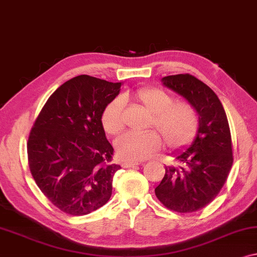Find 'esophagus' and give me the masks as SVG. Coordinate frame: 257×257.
Listing matches in <instances>:
<instances>
[{
    "instance_id": "34e87169",
    "label": "esophagus",
    "mask_w": 257,
    "mask_h": 257,
    "mask_svg": "<svg viewBox=\"0 0 257 257\" xmlns=\"http://www.w3.org/2000/svg\"><path fill=\"white\" fill-rule=\"evenodd\" d=\"M137 165H140V163H137V162H124V163L121 164V166L124 167V168L135 167V166H137Z\"/></svg>"
}]
</instances>
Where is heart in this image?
Listing matches in <instances>:
<instances>
[{"instance_id": "obj_1", "label": "heart", "mask_w": 257, "mask_h": 257, "mask_svg": "<svg viewBox=\"0 0 257 257\" xmlns=\"http://www.w3.org/2000/svg\"><path fill=\"white\" fill-rule=\"evenodd\" d=\"M136 100L151 114L149 125L155 127L162 135L166 147L173 150L190 144L198 129L196 110L188 102H173L166 92L153 87L141 89L135 93ZM124 102L116 98L105 107L101 123L108 135H117L124 128ZM162 141L156 132L143 134L127 133L115 142L116 155L125 162H140L147 159L160 148Z\"/></svg>"}]
</instances>
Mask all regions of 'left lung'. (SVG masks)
<instances>
[{
	"mask_svg": "<svg viewBox=\"0 0 257 257\" xmlns=\"http://www.w3.org/2000/svg\"><path fill=\"white\" fill-rule=\"evenodd\" d=\"M162 82L194 107L198 129L189 147L174 153L178 165L165 166V175L155 193L167 209L194 212L213 201L231 171L233 156L227 116L217 94L194 76H166Z\"/></svg>",
	"mask_w": 257,
	"mask_h": 257,
	"instance_id": "left-lung-1",
	"label": "left lung"
}]
</instances>
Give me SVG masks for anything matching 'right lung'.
I'll return each mask as SVG.
<instances>
[{
    "label": "right lung",
    "mask_w": 257,
    "mask_h": 257,
    "mask_svg": "<svg viewBox=\"0 0 257 257\" xmlns=\"http://www.w3.org/2000/svg\"><path fill=\"white\" fill-rule=\"evenodd\" d=\"M122 83L80 75L57 89L38 115L28 142L31 174L61 211L84 216L112 196L114 149L101 123Z\"/></svg>",
    "instance_id": "1"
}]
</instances>
